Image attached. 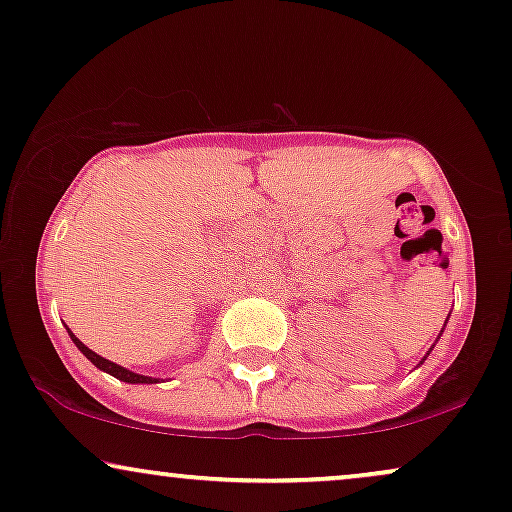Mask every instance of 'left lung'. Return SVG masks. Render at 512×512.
<instances>
[{
	"label": "left lung",
	"mask_w": 512,
	"mask_h": 512,
	"mask_svg": "<svg viewBox=\"0 0 512 512\" xmlns=\"http://www.w3.org/2000/svg\"><path fill=\"white\" fill-rule=\"evenodd\" d=\"M447 320H449V317H447ZM430 350H433V348H430ZM430 350H428V353H426V357H428V355H430ZM421 364H423V362H421Z\"/></svg>",
	"instance_id": "obj_1"
}]
</instances>
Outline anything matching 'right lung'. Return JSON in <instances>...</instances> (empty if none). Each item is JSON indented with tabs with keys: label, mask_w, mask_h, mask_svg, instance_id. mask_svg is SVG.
Returning <instances> with one entry per match:
<instances>
[{
	"label": "right lung",
	"mask_w": 512,
	"mask_h": 512,
	"mask_svg": "<svg viewBox=\"0 0 512 512\" xmlns=\"http://www.w3.org/2000/svg\"><path fill=\"white\" fill-rule=\"evenodd\" d=\"M68 334H70V338H72V343L77 345L79 350H82V355L86 357V360H91L96 364L98 369L101 371H105V374H110V376H115V378H119V381H124V383H159V378H152V376H143V374H136V371H129L126 367H119V364H115V362H110V360H105V357H101V355H96L94 350H89L86 348V345L79 341V338L72 334V331L68 329Z\"/></svg>",
	"instance_id": "right-lung-1"
}]
</instances>
